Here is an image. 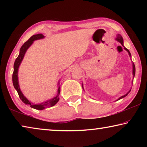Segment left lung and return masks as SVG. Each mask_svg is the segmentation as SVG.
<instances>
[{
    "instance_id": "8db88e82",
    "label": "left lung",
    "mask_w": 147,
    "mask_h": 147,
    "mask_svg": "<svg viewBox=\"0 0 147 147\" xmlns=\"http://www.w3.org/2000/svg\"><path fill=\"white\" fill-rule=\"evenodd\" d=\"M115 40L116 41H119V43H120L122 45H123V47H124V50H125V51H126L128 52V54H129V56H130V58H131V54H130V51H128V50L126 49V48H125V47H124V42H123V37H122L120 34H118L117 36V38H115ZM135 74H136V67H135V65H134V63H133L132 62V74H133V77L134 78V76H135ZM134 80V79H133ZM133 82V81H132ZM82 88L84 89V88H83V84H82ZM130 91H131V89H130V90L128 91V92L127 93H126L125 94H124V95H123V96H121V97H119L117 100H116V101H117V100H120V99H121V98H124V97H125L126 96H127L128 95V94L130 93Z\"/></svg>"
}]
</instances>
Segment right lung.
I'll return each mask as SVG.
<instances>
[{
	"label": "right lung",
	"instance_id": "right-lung-1",
	"mask_svg": "<svg viewBox=\"0 0 147 147\" xmlns=\"http://www.w3.org/2000/svg\"><path fill=\"white\" fill-rule=\"evenodd\" d=\"M44 38L45 36L42 34L34 35V36H32L28 41L23 44V45L21 47V49H20L19 54L18 57L16 58V61H15L14 65H13V75H12V81H13V86L15 89L17 90V93H18V94L20 98H21V100L25 104H28V105L30 106L31 108L36 109H38V110H42V109H43L45 108H50V107L54 106L59 101V93H60V86L59 85V81L58 82V93H57V95L56 96H54V98L51 99H49V100L45 101L42 103L34 104V103H32V102L30 101L25 96H24V94H23V93H22L21 89L19 88V80H18V70H19L20 65H21V62L24 58V54H25L26 51L28 49L29 47L32 45L34 41L38 40V39H43Z\"/></svg>",
	"mask_w": 147,
	"mask_h": 147
}]
</instances>
